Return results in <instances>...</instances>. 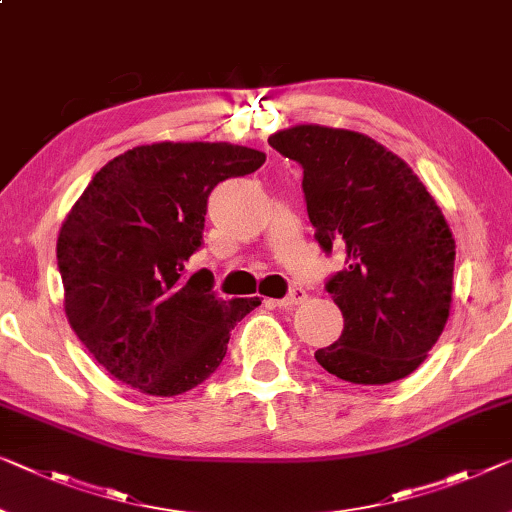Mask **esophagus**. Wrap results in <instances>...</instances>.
Returning <instances> with one entry per match:
<instances>
[{"instance_id":"1","label":"esophagus","mask_w":512,"mask_h":512,"mask_svg":"<svg viewBox=\"0 0 512 512\" xmlns=\"http://www.w3.org/2000/svg\"><path fill=\"white\" fill-rule=\"evenodd\" d=\"M303 301H305V289L292 287V289H289V294L285 296V299L278 301V305H280V308H294V305H299Z\"/></svg>"}]
</instances>
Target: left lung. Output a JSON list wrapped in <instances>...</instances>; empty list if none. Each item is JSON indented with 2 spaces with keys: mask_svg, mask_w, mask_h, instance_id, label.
<instances>
[{
  "mask_svg": "<svg viewBox=\"0 0 512 512\" xmlns=\"http://www.w3.org/2000/svg\"><path fill=\"white\" fill-rule=\"evenodd\" d=\"M269 144L303 167V200L326 255L345 269L324 289L345 329L315 358L352 384H388L414 372L444 331L455 241L414 170L368 135L294 126Z\"/></svg>",
  "mask_w": 512,
  "mask_h": 512,
  "instance_id": "obj_1",
  "label": "left lung"
}]
</instances>
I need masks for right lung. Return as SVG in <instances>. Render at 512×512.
Returning a JSON list of instances; mask_svg holds the SVG:
<instances>
[{
	"label": "right lung",
	"mask_w": 512,
	"mask_h": 512,
	"mask_svg": "<svg viewBox=\"0 0 512 512\" xmlns=\"http://www.w3.org/2000/svg\"><path fill=\"white\" fill-rule=\"evenodd\" d=\"M262 151L227 142H158L112 158L61 225L64 308L89 354L121 384L186 393L227 354L257 299L223 301L213 273H188L220 181L262 167Z\"/></svg>",
	"instance_id": "obj_1"
}]
</instances>
